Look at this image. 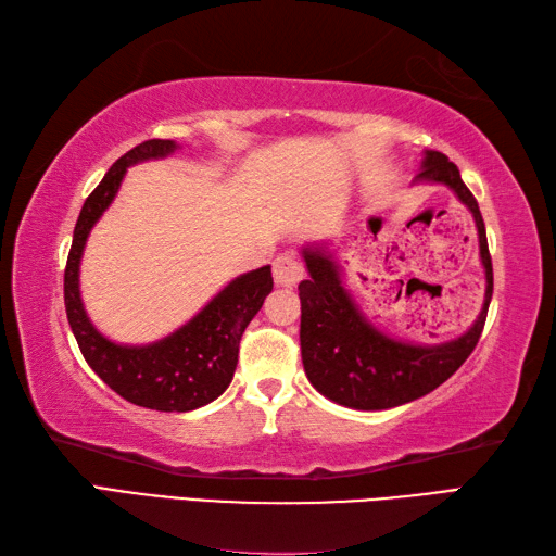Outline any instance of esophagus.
<instances>
[{
    "instance_id": "obj_1",
    "label": "esophagus",
    "mask_w": 556,
    "mask_h": 556,
    "mask_svg": "<svg viewBox=\"0 0 556 556\" xmlns=\"http://www.w3.org/2000/svg\"><path fill=\"white\" fill-rule=\"evenodd\" d=\"M271 275H275V281L279 287H296L303 279V267L299 263L296 253H281L275 257L271 263Z\"/></svg>"
}]
</instances>
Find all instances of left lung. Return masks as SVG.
Instances as JSON below:
<instances>
[{
	"mask_svg": "<svg viewBox=\"0 0 556 556\" xmlns=\"http://www.w3.org/2000/svg\"><path fill=\"white\" fill-rule=\"evenodd\" d=\"M418 179L452 186L476 217L480 257L488 275L485 305L464 337L440 346H410L377 332L353 305L329 255L305 251L311 279L299 285L301 358L317 392L341 406L382 410L408 404L452 377L478 346L492 301V257L476 195L460 181L454 162L430 150Z\"/></svg>",
	"mask_w": 556,
	"mask_h": 556,
	"instance_id": "1",
	"label": "left lung"
}]
</instances>
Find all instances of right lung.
I'll return each mask as SVG.
<instances>
[{"instance_id": "add662e5", "label": "right lung", "mask_w": 556, "mask_h": 556, "mask_svg": "<svg viewBox=\"0 0 556 556\" xmlns=\"http://www.w3.org/2000/svg\"><path fill=\"white\" fill-rule=\"evenodd\" d=\"M174 148V140L160 138L136 146L112 164L96 191L86 198L64 269V303L83 358L104 384L136 406L184 413L210 404L229 387L239 363L241 337L271 291L269 265L233 279L179 332L150 346H119L104 339L90 325L78 293L83 245L92 224L119 191L126 167L169 155Z\"/></svg>"}]
</instances>
